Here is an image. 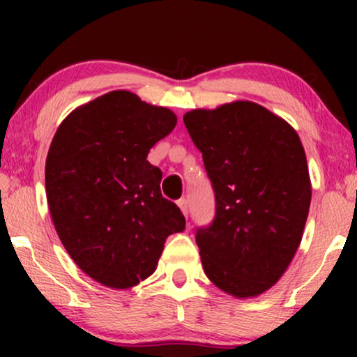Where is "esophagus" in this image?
I'll use <instances>...</instances> for the list:
<instances>
[{"mask_svg": "<svg viewBox=\"0 0 357 357\" xmlns=\"http://www.w3.org/2000/svg\"><path fill=\"white\" fill-rule=\"evenodd\" d=\"M177 204H178V208H180V211L183 213V216L187 218L188 216V202L185 198H180L178 202H177Z\"/></svg>", "mask_w": 357, "mask_h": 357, "instance_id": "esophagus-1", "label": "esophagus"}]
</instances>
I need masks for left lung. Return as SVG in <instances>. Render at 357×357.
I'll return each instance as SVG.
<instances>
[{"instance_id":"1","label":"left lung","mask_w":357,"mask_h":357,"mask_svg":"<svg viewBox=\"0 0 357 357\" xmlns=\"http://www.w3.org/2000/svg\"><path fill=\"white\" fill-rule=\"evenodd\" d=\"M213 183L216 214L197 231L214 286L257 297L284 275L301 245L312 185L296 130L265 107L236 100L183 115Z\"/></svg>"}]
</instances>
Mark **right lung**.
<instances>
[{
	"mask_svg": "<svg viewBox=\"0 0 357 357\" xmlns=\"http://www.w3.org/2000/svg\"><path fill=\"white\" fill-rule=\"evenodd\" d=\"M177 125L165 107L112 91L61 121L45 164L53 226L77 266L112 289L153 275L165 238L185 229L178 206L160 193L148 153Z\"/></svg>",
	"mask_w": 357,
	"mask_h": 357,
	"instance_id": "1",
	"label": "right lung"
}]
</instances>
